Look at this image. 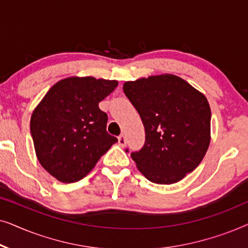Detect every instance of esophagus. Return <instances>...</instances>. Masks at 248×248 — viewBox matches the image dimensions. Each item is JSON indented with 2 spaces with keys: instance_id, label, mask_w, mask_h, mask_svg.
Segmentation results:
<instances>
[{
  "instance_id": "esophagus-1",
  "label": "esophagus",
  "mask_w": 248,
  "mask_h": 248,
  "mask_svg": "<svg viewBox=\"0 0 248 248\" xmlns=\"http://www.w3.org/2000/svg\"><path fill=\"white\" fill-rule=\"evenodd\" d=\"M118 144H120L121 147H125V144H126V140H125V137L123 134L118 137Z\"/></svg>"
}]
</instances>
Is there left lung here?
I'll return each mask as SVG.
<instances>
[{"label": "left lung", "instance_id": "left-lung-1", "mask_svg": "<svg viewBox=\"0 0 248 248\" xmlns=\"http://www.w3.org/2000/svg\"><path fill=\"white\" fill-rule=\"evenodd\" d=\"M123 90L145 130L143 148L131 154L138 169L155 184L179 182L198 167L209 148L208 99L168 73L127 81Z\"/></svg>", "mask_w": 248, "mask_h": 248}]
</instances>
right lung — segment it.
Here are the masks:
<instances>
[{"mask_svg":"<svg viewBox=\"0 0 248 248\" xmlns=\"http://www.w3.org/2000/svg\"><path fill=\"white\" fill-rule=\"evenodd\" d=\"M116 80L71 77L48 90L30 118L40 165L62 183L80 181L93 170L117 139L108 134V116L98 104L113 93Z\"/></svg>","mask_w":248,"mask_h":248,"instance_id":"1","label":"right lung"}]
</instances>
